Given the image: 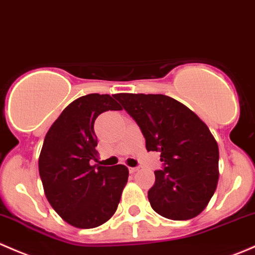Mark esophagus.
Returning a JSON list of instances; mask_svg holds the SVG:
<instances>
[{
  "label": "esophagus",
  "mask_w": 255,
  "mask_h": 255,
  "mask_svg": "<svg viewBox=\"0 0 255 255\" xmlns=\"http://www.w3.org/2000/svg\"><path fill=\"white\" fill-rule=\"evenodd\" d=\"M137 170H138V167H130V168H128V171H130L131 173H135Z\"/></svg>",
  "instance_id": "esophagus-1"
}]
</instances>
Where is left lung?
Here are the masks:
<instances>
[{"mask_svg":"<svg viewBox=\"0 0 255 255\" xmlns=\"http://www.w3.org/2000/svg\"><path fill=\"white\" fill-rule=\"evenodd\" d=\"M140 127L146 150L161 152L163 170L155 171L147 197L165 218H195L218 183L219 151L207 125L182 103L162 94L114 95Z\"/></svg>","mask_w":255,"mask_h":255,"instance_id":"obj_1","label":"left lung"}]
</instances>
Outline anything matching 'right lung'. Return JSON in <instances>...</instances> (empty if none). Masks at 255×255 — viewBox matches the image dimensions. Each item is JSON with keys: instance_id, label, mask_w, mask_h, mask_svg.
<instances>
[{"instance_id": "obj_1", "label": "right lung", "mask_w": 255, "mask_h": 255, "mask_svg": "<svg viewBox=\"0 0 255 255\" xmlns=\"http://www.w3.org/2000/svg\"><path fill=\"white\" fill-rule=\"evenodd\" d=\"M122 110L109 94H88L70 103L48 130L38 160L48 202L67 223L89 229L109 221L128 182L127 166L97 161L95 119Z\"/></svg>"}]
</instances>
